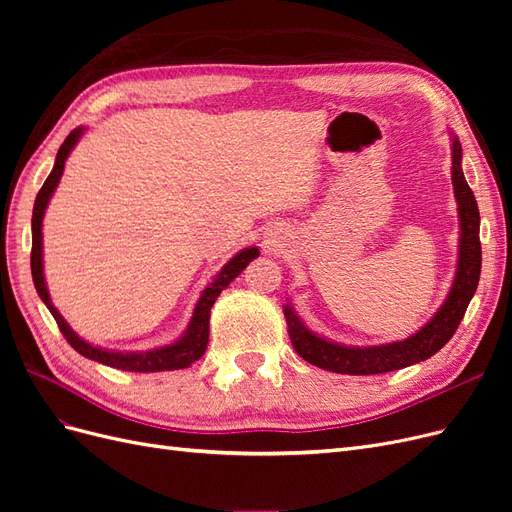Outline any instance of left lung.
<instances>
[{"instance_id": "1", "label": "left lung", "mask_w": 512, "mask_h": 512, "mask_svg": "<svg viewBox=\"0 0 512 512\" xmlns=\"http://www.w3.org/2000/svg\"><path fill=\"white\" fill-rule=\"evenodd\" d=\"M451 179L459 213V254L451 292L427 324L406 339L380 346H346L320 337L301 320L290 303L284 305L290 342L301 359L320 369L348 376H374L404 369L436 354L451 339L474 297L480 277V213L476 198L461 170V143L451 134Z\"/></svg>"}]
</instances>
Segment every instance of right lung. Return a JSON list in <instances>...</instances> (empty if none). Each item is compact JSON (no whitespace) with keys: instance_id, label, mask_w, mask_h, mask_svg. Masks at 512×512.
Here are the masks:
<instances>
[{"instance_id":"1","label":"right lung","mask_w":512,"mask_h":512,"mask_svg":"<svg viewBox=\"0 0 512 512\" xmlns=\"http://www.w3.org/2000/svg\"><path fill=\"white\" fill-rule=\"evenodd\" d=\"M85 128H74L64 143H61L57 158H55V166L51 170V175L46 177L44 185L40 188L36 203H34V215H32V277H34V286L40 294L42 303L49 307V312L53 314L59 331L64 333V337L68 339V344L87 359L98 361L102 365L115 367V369H123V371H173V369H183L190 367L194 361H198L200 356L205 354L207 344H209V314L211 307L215 303V299L220 297V292L235 280L237 275H241V271L250 265L254 258H258V247H245L239 254L232 256L226 265L220 269V273L213 277V282L200 292V299L196 301L194 314L190 318L188 329L183 331V335L177 339V342L168 344V346H160V348H151V350H141V352H121V350H106L100 346H91L89 342H85L83 337L76 335L70 324L61 316L53 301L49 288H46L44 282V265H42V220H44V211L49 207V200L55 192V188L59 185L61 175H64V166L66 160L70 156V151L74 149V145L81 141Z\"/></svg>"}]
</instances>
